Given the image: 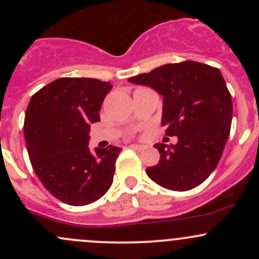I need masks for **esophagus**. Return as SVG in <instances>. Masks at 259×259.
Here are the masks:
<instances>
[{"label":"esophagus","mask_w":259,"mask_h":259,"mask_svg":"<svg viewBox=\"0 0 259 259\" xmlns=\"http://www.w3.org/2000/svg\"><path fill=\"white\" fill-rule=\"evenodd\" d=\"M132 148L135 149V150H144L145 146L144 145H140V144H133Z\"/></svg>","instance_id":"1"}]
</instances>
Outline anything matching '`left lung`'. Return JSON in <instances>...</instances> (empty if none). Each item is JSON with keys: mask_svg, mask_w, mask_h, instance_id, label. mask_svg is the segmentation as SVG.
<instances>
[{"mask_svg": "<svg viewBox=\"0 0 259 259\" xmlns=\"http://www.w3.org/2000/svg\"><path fill=\"white\" fill-rule=\"evenodd\" d=\"M127 80L163 96L161 125L166 126V135L178 137L176 145H154L160 159L146 168L149 178L177 192L202 184L215 169L231 132L233 105L221 71L183 61Z\"/></svg>", "mask_w": 259, "mask_h": 259, "instance_id": "obj_1", "label": "left lung"}]
</instances>
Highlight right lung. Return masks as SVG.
<instances>
[{
  "label": "right lung",
  "mask_w": 259,
  "mask_h": 259,
  "mask_svg": "<svg viewBox=\"0 0 259 259\" xmlns=\"http://www.w3.org/2000/svg\"><path fill=\"white\" fill-rule=\"evenodd\" d=\"M111 83L90 77H61L31 98L25 114L27 153L44 187L61 202L86 205L113 184L121 149H89L90 126Z\"/></svg>",
  "instance_id": "add662e5"
}]
</instances>
